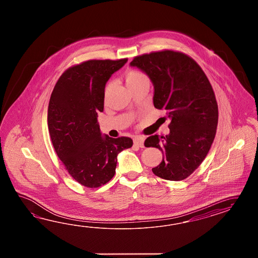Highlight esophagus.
<instances>
[{
    "label": "esophagus",
    "mask_w": 258,
    "mask_h": 258,
    "mask_svg": "<svg viewBox=\"0 0 258 258\" xmlns=\"http://www.w3.org/2000/svg\"><path fill=\"white\" fill-rule=\"evenodd\" d=\"M144 142H145V139L140 137V136H136L135 138L133 139L134 145H138L140 147H144Z\"/></svg>",
    "instance_id": "esophagus-1"
}]
</instances>
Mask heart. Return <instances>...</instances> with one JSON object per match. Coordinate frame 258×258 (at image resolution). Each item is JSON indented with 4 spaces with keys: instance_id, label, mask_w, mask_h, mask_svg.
<instances>
[{
    "instance_id": "1",
    "label": "heart",
    "mask_w": 258,
    "mask_h": 258,
    "mask_svg": "<svg viewBox=\"0 0 258 258\" xmlns=\"http://www.w3.org/2000/svg\"><path fill=\"white\" fill-rule=\"evenodd\" d=\"M125 79H126V85L130 88H136L144 84H149V78L145 75V73L139 71V70H128L125 73ZM113 81H109L107 83L105 88H104V97L107 98L110 93L111 89L113 88Z\"/></svg>"
}]
</instances>
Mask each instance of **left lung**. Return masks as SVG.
I'll return each mask as SVG.
<instances>
[{"instance_id":"left-lung-1","label":"left lung","mask_w":258,"mask_h":258,"mask_svg":"<svg viewBox=\"0 0 258 258\" xmlns=\"http://www.w3.org/2000/svg\"><path fill=\"white\" fill-rule=\"evenodd\" d=\"M131 65L149 76L155 88L154 106L166 110L170 119L169 135L145 140V147L163 154L152 171L164 180H184L202 163L216 134L218 105L213 87L201 66L179 51L144 54Z\"/></svg>"}]
</instances>
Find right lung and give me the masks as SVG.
I'll use <instances>...</instances> for the list:
<instances>
[{
	"instance_id": "right-lung-1",
	"label": "right lung",
	"mask_w": 258,
	"mask_h": 258,
	"mask_svg": "<svg viewBox=\"0 0 258 258\" xmlns=\"http://www.w3.org/2000/svg\"><path fill=\"white\" fill-rule=\"evenodd\" d=\"M127 58L90 59L66 70L51 94L47 124L51 142L76 182L97 188L115 173L117 155L132 147L128 137L101 136L98 113L103 111L104 88Z\"/></svg>"
}]
</instances>
